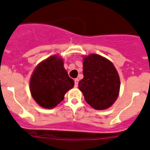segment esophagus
<instances>
[{
  "label": "esophagus",
  "mask_w": 150,
  "mask_h": 150,
  "mask_svg": "<svg viewBox=\"0 0 150 150\" xmlns=\"http://www.w3.org/2000/svg\"><path fill=\"white\" fill-rule=\"evenodd\" d=\"M74 83H75V87L78 86V83H79V79H74Z\"/></svg>",
  "instance_id": "esophagus-1"
}]
</instances>
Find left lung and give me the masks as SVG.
<instances>
[{
  "label": "left lung",
  "instance_id": "left-lung-1",
  "mask_svg": "<svg viewBox=\"0 0 150 150\" xmlns=\"http://www.w3.org/2000/svg\"><path fill=\"white\" fill-rule=\"evenodd\" d=\"M83 76L79 88L94 109H107L116 101L120 88V76L109 60L96 54L85 57Z\"/></svg>",
  "mask_w": 150,
  "mask_h": 150
}]
</instances>
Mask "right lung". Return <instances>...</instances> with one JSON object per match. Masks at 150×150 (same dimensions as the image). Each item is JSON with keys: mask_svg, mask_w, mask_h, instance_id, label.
<instances>
[{"mask_svg": "<svg viewBox=\"0 0 150 150\" xmlns=\"http://www.w3.org/2000/svg\"><path fill=\"white\" fill-rule=\"evenodd\" d=\"M61 58L53 55L36 67L30 81L33 98L41 107L52 108L64 99L65 93L74 87Z\"/></svg>", "mask_w": 150, "mask_h": 150, "instance_id": "1", "label": "right lung"}]
</instances>
